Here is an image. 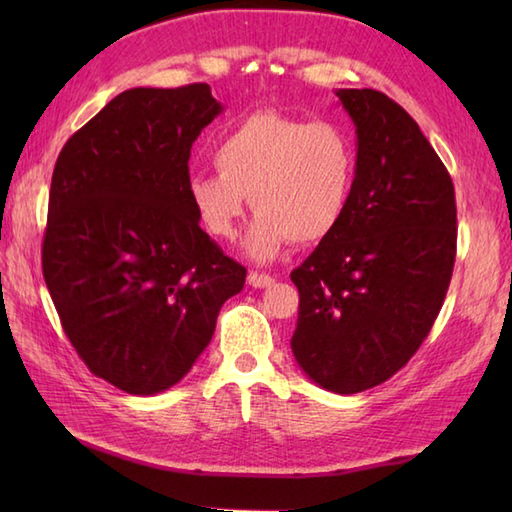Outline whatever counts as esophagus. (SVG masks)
Returning a JSON list of instances; mask_svg holds the SVG:
<instances>
[{"mask_svg":"<svg viewBox=\"0 0 512 512\" xmlns=\"http://www.w3.org/2000/svg\"><path fill=\"white\" fill-rule=\"evenodd\" d=\"M248 284L253 286V288H268V286L275 284V279L270 277V275H266V273H250L248 275Z\"/></svg>","mask_w":512,"mask_h":512,"instance_id":"34e87169","label":"esophagus"}]
</instances>
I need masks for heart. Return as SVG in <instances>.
<instances>
[{"label":"heart","mask_w":512,"mask_h":512,"mask_svg":"<svg viewBox=\"0 0 512 512\" xmlns=\"http://www.w3.org/2000/svg\"><path fill=\"white\" fill-rule=\"evenodd\" d=\"M213 165L217 173L187 178L200 226L215 239L233 237L248 198L257 215L242 248L268 262L288 242L317 244L336 231L352 200L358 158L341 123L266 110L217 138Z\"/></svg>","instance_id":"b5f03b06"}]
</instances>
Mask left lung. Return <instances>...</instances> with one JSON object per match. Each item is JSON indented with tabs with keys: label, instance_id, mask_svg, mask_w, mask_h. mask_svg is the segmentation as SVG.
<instances>
[{
	"label": "left lung",
	"instance_id": "obj_1",
	"mask_svg": "<svg viewBox=\"0 0 512 512\" xmlns=\"http://www.w3.org/2000/svg\"><path fill=\"white\" fill-rule=\"evenodd\" d=\"M356 125V180L336 231L290 279L292 354L334 394L385 383L427 339L455 264V191L418 123L383 92L339 90Z\"/></svg>",
	"mask_w": 512,
	"mask_h": 512
}]
</instances>
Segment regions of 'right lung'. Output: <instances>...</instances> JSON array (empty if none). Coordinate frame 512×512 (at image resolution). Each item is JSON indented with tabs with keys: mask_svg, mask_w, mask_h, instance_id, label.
Returning <instances> with one entry per match:
<instances>
[{
	"mask_svg": "<svg viewBox=\"0 0 512 512\" xmlns=\"http://www.w3.org/2000/svg\"><path fill=\"white\" fill-rule=\"evenodd\" d=\"M222 110L206 83L127 90L54 165L43 279L76 354L127 394L180 383L244 288L187 198L191 147Z\"/></svg>",
	"mask_w": 512,
	"mask_h": 512,
	"instance_id": "obj_1",
	"label": "right lung"
}]
</instances>
